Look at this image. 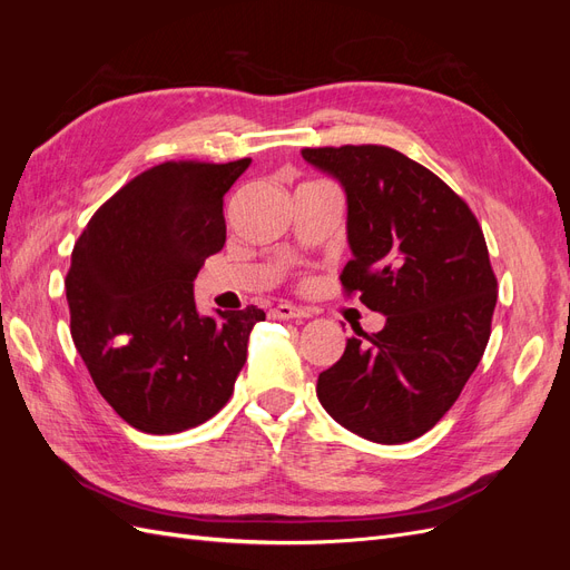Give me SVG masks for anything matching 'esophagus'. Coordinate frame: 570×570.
<instances>
[{"instance_id": "34e87169", "label": "esophagus", "mask_w": 570, "mask_h": 570, "mask_svg": "<svg viewBox=\"0 0 570 570\" xmlns=\"http://www.w3.org/2000/svg\"><path fill=\"white\" fill-rule=\"evenodd\" d=\"M271 318H278V321H289V318H308V312L299 306H292V304H278L275 308L268 312Z\"/></svg>"}]
</instances>
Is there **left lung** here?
Instances as JSON below:
<instances>
[{"instance_id":"8db88e82","label":"left lung","mask_w":570,"mask_h":570,"mask_svg":"<svg viewBox=\"0 0 570 570\" xmlns=\"http://www.w3.org/2000/svg\"><path fill=\"white\" fill-rule=\"evenodd\" d=\"M302 157L347 197L344 289L385 316L381 333L356 327L318 375V402L358 438L416 440L452 409L488 347L497 278L485 237L459 195L396 149L347 145Z\"/></svg>"}]
</instances>
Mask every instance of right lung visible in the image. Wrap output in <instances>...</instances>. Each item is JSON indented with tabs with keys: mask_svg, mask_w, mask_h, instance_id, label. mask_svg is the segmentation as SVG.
Returning <instances> with one entry per match:
<instances>
[{
	"mask_svg": "<svg viewBox=\"0 0 570 570\" xmlns=\"http://www.w3.org/2000/svg\"><path fill=\"white\" fill-rule=\"evenodd\" d=\"M252 159L166 161L132 178L85 226L66 275L71 335L99 394L149 435L183 433L230 400L266 314L204 316L195 278L226 245L223 197Z\"/></svg>",
	"mask_w": 570,
	"mask_h": 570,
	"instance_id": "right-lung-1",
	"label": "right lung"
}]
</instances>
